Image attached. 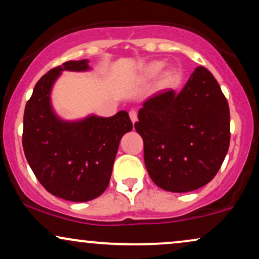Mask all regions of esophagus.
Returning a JSON list of instances; mask_svg holds the SVG:
<instances>
[{
    "label": "esophagus",
    "instance_id": "esophagus-1",
    "mask_svg": "<svg viewBox=\"0 0 259 259\" xmlns=\"http://www.w3.org/2000/svg\"><path fill=\"white\" fill-rule=\"evenodd\" d=\"M129 116H130V119H132L133 123H135L136 120H138V112L132 110L129 112Z\"/></svg>",
    "mask_w": 259,
    "mask_h": 259
}]
</instances>
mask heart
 Masks as SVG:
<instances>
[{
    "label": "heart",
    "instance_id": "1",
    "mask_svg": "<svg viewBox=\"0 0 259 259\" xmlns=\"http://www.w3.org/2000/svg\"><path fill=\"white\" fill-rule=\"evenodd\" d=\"M166 65V62L163 60H154L151 61L149 64L146 65L145 67L142 68V74L145 78L152 79L154 77H157L163 68ZM181 77H182V73L177 67H170L167 70H165L163 74H161L160 78V85L161 87H174L176 84L180 83Z\"/></svg>",
    "mask_w": 259,
    "mask_h": 259
}]
</instances>
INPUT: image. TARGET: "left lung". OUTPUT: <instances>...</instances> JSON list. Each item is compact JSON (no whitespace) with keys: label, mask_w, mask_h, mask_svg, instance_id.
<instances>
[{"label":"left lung","mask_w":259,"mask_h":259,"mask_svg":"<svg viewBox=\"0 0 259 259\" xmlns=\"http://www.w3.org/2000/svg\"><path fill=\"white\" fill-rule=\"evenodd\" d=\"M229 118L220 84L202 66L195 68L180 93L164 90L146 100L135 129L143 140L152 181L174 193L207 185L228 152Z\"/></svg>","instance_id":"obj_1"}]
</instances>
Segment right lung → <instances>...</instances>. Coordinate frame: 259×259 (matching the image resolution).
<instances>
[{
  "label": "right lung",
  "instance_id": "obj_1",
  "mask_svg": "<svg viewBox=\"0 0 259 259\" xmlns=\"http://www.w3.org/2000/svg\"><path fill=\"white\" fill-rule=\"evenodd\" d=\"M89 68L88 60L52 68L36 83L24 112L23 148L30 167L51 194L76 202L93 200L106 191L121 136L133 129L126 111L76 121L55 114L51 92L60 73Z\"/></svg>",
  "mask_w": 259,
  "mask_h": 259
}]
</instances>
